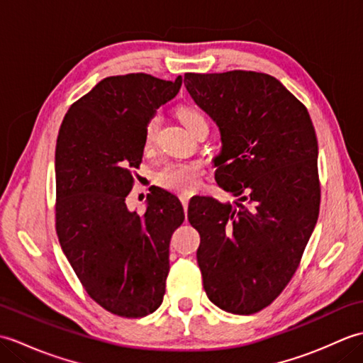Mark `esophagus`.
Here are the masks:
<instances>
[{"mask_svg":"<svg viewBox=\"0 0 363 363\" xmlns=\"http://www.w3.org/2000/svg\"><path fill=\"white\" fill-rule=\"evenodd\" d=\"M189 199H190V196L181 195V203H182V207H184V211H186V213H187V207H189Z\"/></svg>","mask_w":363,"mask_h":363,"instance_id":"obj_1","label":"esophagus"}]
</instances>
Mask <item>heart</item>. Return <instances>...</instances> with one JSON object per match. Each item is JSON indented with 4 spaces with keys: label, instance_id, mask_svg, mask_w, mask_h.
<instances>
[{
    "label": "heart",
    "instance_id": "obj_1",
    "mask_svg": "<svg viewBox=\"0 0 363 363\" xmlns=\"http://www.w3.org/2000/svg\"><path fill=\"white\" fill-rule=\"evenodd\" d=\"M177 115L182 121V125L186 126L189 130L194 128L198 121L206 120L204 115L194 109V107L184 106L177 111ZM159 128V117L154 115V117L148 121L145 129V140L146 143H151L154 140V135H156V130ZM199 177H201V172L199 168L194 164H176L165 168L164 172H160L157 176V182L162 187L168 190H173L176 194L189 195L191 191H195L199 186Z\"/></svg>",
    "mask_w": 363,
    "mask_h": 363
}]
</instances>
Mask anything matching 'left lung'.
I'll return each instance as SVG.
<instances>
[{
	"label": "left lung",
	"instance_id": "8db88e82",
	"mask_svg": "<svg viewBox=\"0 0 363 363\" xmlns=\"http://www.w3.org/2000/svg\"><path fill=\"white\" fill-rule=\"evenodd\" d=\"M194 101L217 123L215 181L235 196H201L189 221L201 243L203 285L221 311L272 304L295 274L320 212L318 142L306 107L265 73H186Z\"/></svg>",
	"mask_w": 363,
	"mask_h": 363
}]
</instances>
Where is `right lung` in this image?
I'll return each mask as SVG.
<instances>
[{
	"instance_id": "1",
	"label": "right lung",
	"mask_w": 363,
	"mask_h": 363,
	"mask_svg": "<svg viewBox=\"0 0 363 363\" xmlns=\"http://www.w3.org/2000/svg\"><path fill=\"white\" fill-rule=\"evenodd\" d=\"M181 86V76H109L72 104L59 129V243L90 298L120 317H146L165 295L169 240L184 207L172 191L156 189L145 213H137L126 196L143 157L146 125Z\"/></svg>"
}]
</instances>
